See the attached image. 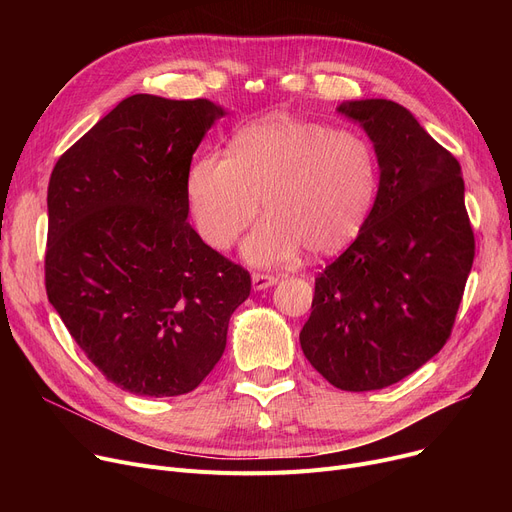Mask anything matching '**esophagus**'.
I'll return each mask as SVG.
<instances>
[{
    "instance_id": "esophagus-1",
    "label": "esophagus",
    "mask_w": 512,
    "mask_h": 512,
    "mask_svg": "<svg viewBox=\"0 0 512 512\" xmlns=\"http://www.w3.org/2000/svg\"><path fill=\"white\" fill-rule=\"evenodd\" d=\"M276 282H278V276H274V274H259V272L253 274V288H255V290L270 288V286H274Z\"/></svg>"
}]
</instances>
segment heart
I'll list each match as a JSON object with an SVG mask.
<instances>
[{"mask_svg": "<svg viewBox=\"0 0 512 512\" xmlns=\"http://www.w3.org/2000/svg\"><path fill=\"white\" fill-rule=\"evenodd\" d=\"M380 184L378 153L359 130L276 112L240 128L230 155H205L186 193L199 234L228 249L259 213L245 245L255 263L346 249L363 230Z\"/></svg>", "mask_w": 512, "mask_h": 512, "instance_id": "obj_1", "label": "heart"}]
</instances>
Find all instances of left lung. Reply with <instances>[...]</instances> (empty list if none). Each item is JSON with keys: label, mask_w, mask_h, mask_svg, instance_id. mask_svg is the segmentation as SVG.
I'll return each mask as SVG.
<instances>
[{"label": "left lung", "mask_w": 512, "mask_h": 512, "mask_svg": "<svg viewBox=\"0 0 512 512\" xmlns=\"http://www.w3.org/2000/svg\"><path fill=\"white\" fill-rule=\"evenodd\" d=\"M361 122L380 164L369 218L315 278L301 348L346 392L382 390L427 363L452 334L475 257L456 157L388 99L338 107Z\"/></svg>", "instance_id": "left-lung-1"}]
</instances>
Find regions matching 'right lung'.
I'll use <instances>...</instances> for the list:
<instances>
[{"instance_id": "obj_1", "label": "right lung", "mask_w": 512, "mask_h": 512, "mask_svg": "<svg viewBox=\"0 0 512 512\" xmlns=\"http://www.w3.org/2000/svg\"><path fill=\"white\" fill-rule=\"evenodd\" d=\"M222 116L207 99L126 97L49 178L47 299L87 359L132 394L195 390L251 292L245 267L186 222L193 153Z\"/></svg>"}]
</instances>
